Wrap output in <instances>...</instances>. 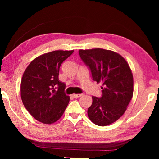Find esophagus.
I'll return each mask as SVG.
<instances>
[{
  "mask_svg": "<svg viewBox=\"0 0 159 159\" xmlns=\"http://www.w3.org/2000/svg\"><path fill=\"white\" fill-rule=\"evenodd\" d=\"M83 95V94H74V95H72V97L74 98H80V97H81Z\"/></svg>",
  "mask_w": 159,
  "mask_h": 159,
  "instance_id": "34e87169",
  "label": "esophagus"
}]
</instances>
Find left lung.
<instances>
[{
    "instance_id": "8db88e82",
    "label": "left lung",
    "mask_w": 159,
    "mask_h": 159,
    "mask_svg": "<svg viewBox=\"0 0 159 159\" xmlns=\"http://www.w3.org/2000/svg\"><path fill=\"white\" fill-rule=\"evenodd\" d=\"M79 52L90 68L94 81L102 85L101 98L92 97L88 117L99 126L111 124L123 115L133 98V76L129 64L111 50L94 48Z\"/></svg>"
}]
</instances>
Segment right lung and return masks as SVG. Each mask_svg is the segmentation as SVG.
<instances>
[{
    "label": "right lung",
    "instance_id": "obj_1",
    "mask_svg": "<svg viewBox=\"0 0 159 159\" xmlns=\"http://www.w3.org/2000/svg\"><path fill=\"white\" fill-rule=\"evenodd\" d=\"M74 50H55L35 58L21 79L20 92L24 106L35 119L51 124L63 115L69 102L65 84L59 80L61 63Z\"/></svg>",
    "mask_w": 159,
    "mask_h": 159
}]
</instances>
